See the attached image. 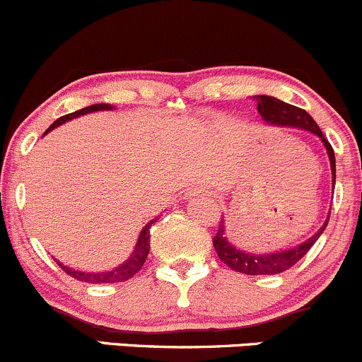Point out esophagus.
Instances as JSON below:
<instances>
[{
    "mask_svg": "<svg viewBox=\"0 0 362 362\" xmlns=\"http://www.w3.org/2000/svg\"><path fill=\"white\" fill-rule=\"evenodd\" d=\"M196 196H210V194H208L206 189L203 187H192L185 192V199H191V197H196Z\"/></svg>",
    "mask_w": 362,
    "mask_h": 362,
    "instance_id": "1",
    "label": "esophagus"
}]
</instances>
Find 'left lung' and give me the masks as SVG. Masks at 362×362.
<instances>
[{
  "instance_id": "8db88e82",
  "label": "left lung",
  "mask_w": 362,
  "mask_h": 362,
  "mask_svg": "<svg viewBox=\"0 0 362 362\" xmlns=\"http://www.w3.org/2000/svg\"><path fill=\"white\" fill-rule=\"evenodd\" d=\"M257 100V109L260 112V116L264 117V121L267 124H274V127H293V128H302L314 135H317L321 139V142L325 144L326 151L329 156V165H332V175H333V187H334V178H337V166H334V152L332 144L325 139L321 128L317 127L314 119L310 117V114L303 109L295 107V105L286 104V102L279 100V98L269 97V95H257L255 97ZM329 216L326 218L325 226L321 227L310 239L303 241L302 245L295 246L291 250H283L276 251V253H264V255H255L248 253V251H243L235 248L234 245H230L229 238L226 234V220L218 223V232L213 238V246H215L218 258L230 267L232 271L248 274V276H272V274H279L288 271L293 267L303 255L312 248L315 241L319 239V235L322 234L328 226Z\"/></svg>"
}]
</instances>
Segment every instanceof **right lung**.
Wrapping results in <instances>:
<instances>
[{"label": "right lung", "mask_w": 362, "mask_h": 362, "mask_svg": "<svg viewBox=\"0 0 362 362\" xmlns=\"http://www.w3.org/2000/svg\"><path fill=\"white\" fill-rule=\"evenodd\" d=\"M109 109H112V105L109 104H95V105H88V107H83L79 109V111L76 112H71V114H66V116L59 117V119L55 121V123L50 124V128H48L47 132L48 133L53 128L60 127L62 123H66V121L69 119H74V117L78 116H83V114H88V112H95V111H109ZM158 218L151 220L149 223H147L146 227H144L142 232H140L139 235V241H136L135 245V250L132 251L130 258H128L127 262H123V264L119 265V267L112 269V271H107V272H83V271H74V269H69L66 267V265H62L60 262H57V264L62 267V271L66 274H69L71 277H74V279L78 281H85V283H90V284H105V283H121V281H128L132 279L133 276H135L136 272L142 269V265L146 264V258L147 255H149V250H151V226L156 222Z\"/></svg>", "instance_id": "obj_1"}]
</instances>
